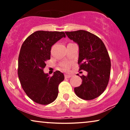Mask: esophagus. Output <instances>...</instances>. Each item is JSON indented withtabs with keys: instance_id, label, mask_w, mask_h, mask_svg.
Wrapping results in <instances>:
<instances>
[{
	"instance_id": "obj_1",
	"label": "esophagus",
	"mask_w": 130,
	"mask_h": 130,
	"mask_svg": "<svg viewBox=\"0 0 130 130\" xmlns=\"http://www.w3.org/2000/svg\"><path fill=\"white\" fill-rule=\"evenodd\" d=\"M72 77V75L70 74H65V78H70Z\"/></svg>"
}]
</instances>
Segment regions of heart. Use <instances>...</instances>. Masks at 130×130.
<instances>
[{
	"instance_id": "1",
	"label": "heart",
	"mask_w": 130,
	"mask_h": 130,
	"mask_svg": "<svg viewBox=\"0 0 130 130\" xmlns=\"http://www.w3.org/2000/svg\"><path fill=\"white\" fill-rule=\"evenodd\" d=\"M69 66H70V64L68 63H63L61 65V69L63 70H68L69 68Z\"/></svg>"
}]
</instances>
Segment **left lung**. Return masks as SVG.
Wrapping results in <instances>:
<instances>
[{
	"instance_id": "1",
	"label": "left lung",
	"mask_w": 130,
	"mask_h": 130,
	"mask_svg": "<svg viewBox=\"0 0 130 130\" xmlns=\"http://www.w3.org/2000/svg\"><path fill=\"white\" fill-rule=\"evenodd\" d=\"M65 33L79 46V70L88 72L80 76L82 84L74 89V92L85 100L95 99L104 92L109 79L111 60L105 45L99 37L84 30Z\"/></svg>"
}]
</instances>
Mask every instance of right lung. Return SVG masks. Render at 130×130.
<instances>
[{
	"instance_id": "obj_1",
	"label": "right lung",
	"mask_w": 130,
	"mask_h": 130,
	"mask_svg": "<svg viewBox=\"0 0 130 130\" xmlns=\"http://www.w3.org/2000/svg\"><path fill=\"white\" fill-rule=\"evenodd\" d=\"M65 38L64 32L37 31L25 40L18 58V74L23 89L30 99L41 105L56 100L58 85L64 79L63 73L54 72L50 76L43 69L50 59L51 47Z\"/></svg>"
}]
</instances>
